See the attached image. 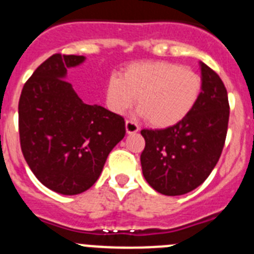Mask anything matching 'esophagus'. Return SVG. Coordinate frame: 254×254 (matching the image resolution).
Instances as JSON below:
<instances>
[{
    "instance_id": "34e87169",
    "label": "esophagus",
    "mask_w": 254,
    "mask_h": 254,
    "mask_svg": "<svg viewBox=\"0 0 254 254\" xmlns=\"http://www.w3.org/2000/svg\"><path fill=\"white\" fill-rule=\"evenodd\" d=\"M125 129H127V134H134L139 130V127H138L134 121L127 120L125 121Z\"/></svg>"
}]
</instances>
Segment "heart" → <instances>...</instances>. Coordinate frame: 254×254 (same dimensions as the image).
<instances>
[{
    "label": "heart",
    "mask_w": 254,
    "mask_h": 254,
    "mask_svg": "<svg viewBox=\"0 0 254 254\" xmlns=\"http://www.w3.org/2000/svg\"><path fill=\"white\" fill-rule=\"evenodd\" d=\"M202 92V78L188 67L165 61H142L111 74L106 81V105L125 114L138 97L139 114L156 127L178 124L190 114Z\"/></svg>",
    "instance_id": "b5f03b06"
}]
</instances>
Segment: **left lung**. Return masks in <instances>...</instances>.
I'll return each mask as SVG.
<instances>
[{"instance_id":"left-lung-1","label":"left lung","mask_w":254,"mask_h":254,"mask_svg":"<svg viewBox=\"0 0 254 254\" xmlns=\"http://www.w3.org/2000/svg\"><path fill=\"white\" fill-rule=\"evenodd\" d=\"M202 92L187 118L166 129H143L140 164L158 193L182 195L199 187L216 166L228 133V92L220 76L199 63Z\"/></svg>"}]
</instances>
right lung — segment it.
<instances>
[{
	"instance_id": "add662e5",
	"label": "right lung",
	"mask_w": 254,
	"mask_h": 254,
	"mask_svg": "<svg viewBox=\"0 0 254 254\" xmlns=\"http://www.w3.org/2000/svg\"><path fill=\"white\" fill-rule=\"evenodd\" d=\"M84 56L52 55L21 90L19 134L26 164L51 190L74 195L100 178L110 152L125 135L120 115L87 105L65 80Z\"/></svg>"
}]
</instances>
